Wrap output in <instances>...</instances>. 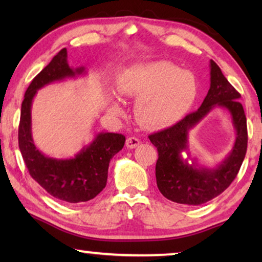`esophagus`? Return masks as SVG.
<instances>
[{"label": "esophagus", "instance_id": "34e87169", "mask_svg": "<svg viewBox=\"0 0 262 262\" xmlns=\"http://www.w3.org/2000/svg\"><path fill=\"white\" fill-rule=\"evenodd\" d=\"M141 144V141H139L138 138L136 137H128L126 139V146L128 149H135L137 148V146Z\"/></svg>", "mask_w": 262, "mask_h": 262}]
</instances>
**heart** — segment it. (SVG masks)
<instances>
[{"instance_id": "obj_1", "label": "heart", "mask_w": 262, "mask_h": 262, "mask_svg": "<svg viewBox=\"0 0 262 262\" xmlns=\"http://www.w3.org/2000/svg\"><path fill=\"white\" fill-rule=\"evenodd\" d=\"M120 92L138 99L136 116L148 128L171 125L191 108L198 93L194 75L166 60L137 64L128 69ZM114 113L123 112L117 100L111 101Z\"/></svg>"}]
</instances>
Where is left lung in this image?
I'll use <instances>...</instances> for the list:
<instances>
[{"mask_svg": "<svg viewBox=\"0 0 262 262\" xmlns=\"http://www.w3.org/2000/svg\"><path fill=\"white\" fill-rule=\"evenodd\" d=\"M210 82L209 92L198 111L187 114L173 126L149 136L159 152L155 169L157 187L167 199L184 205H202L224 192L237 175L247 151L248 134L245 111L238 100L241 95L212 59ZM214 106H222L231 113L236 132L235 143L218 166L200 167L195 160L188 163L182 154L188 152V132Z\"/></svg>", "mask_w": 262, "mask_h": 262, "instance_id": "left-lung-1", "label": "left lung"}]
</instances>
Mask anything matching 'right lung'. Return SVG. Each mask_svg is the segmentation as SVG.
Wrapping results in <instances>:
<instances>
[{
    "instance_id": "right-lung-1",
    "label": "right lung",
    "mask_w": 262,
    "mask_h": 262,
    "mask_svg": "<svg viewBox=\"0 0 262 262\" xmlns=\"http://www.w3.org/2000/svg\"><path fill=\"white\" fill-rule=\"evenodd\" d=\"M85 73L84 67L70 68L67 49L60 50L28 85L21 105L19 148L30 175L49 194L67 203H83L95 198L106 187L110 161L125 144L123 135L101 132L71 159L49 157L35 146L31 116L34 95L52 82Z\"/></svg>"
}]
</instances>
